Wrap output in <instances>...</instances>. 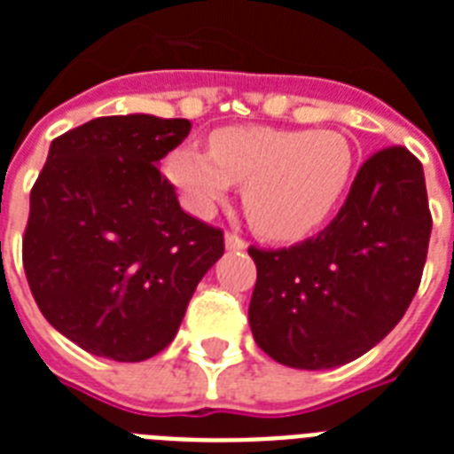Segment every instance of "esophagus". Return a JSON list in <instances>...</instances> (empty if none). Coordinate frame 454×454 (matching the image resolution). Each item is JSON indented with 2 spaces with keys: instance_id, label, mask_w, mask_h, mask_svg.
<instances>
[{
  "instance_id": "1",
  "label": "esophagus",
  "mask_w": 454,
  "mask_h": 454,
  "mask_svg": "<svg viewBox=\"0 0 454 454\" xmlns=\"http://www.w3.org/2000/svg\"><path fill=\"white\" fill-rule=\"evenodd\" d=\"M226 249L228 252H242V249H247V242L242 240V238H238L235 233H226Z\"/></svg>"
}]
</instances>
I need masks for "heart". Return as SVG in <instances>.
Returning a JSON list of instances; mask_svg holds the SVG:
<instances>
[{
	"instance_id": "heart-1",
	"label": "heart",
	"mask_w": 454,
	"mask_h": 454,
	"mask_svg": "<svg viewBox=\"0 0 454 454\" xmlns=\"http://www.w3.org/2000/svg\"><path fill=\"white\" fill-rule=\"evenodd\" d=\"M353 148L332 129L223 127L209 137V155L178 148L167 176L188 212L209 216L245 184L242 207L269 240H301L330 219L351 184Z\"/></svg>"
}]
</instances>
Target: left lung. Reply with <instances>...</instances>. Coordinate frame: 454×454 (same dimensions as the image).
<instances>
[{
    "instance_id": "left-lung-1",
    "label": "left lung",
    "mask_w": 454,
    "mask_h": 454,
    "mask_svg": "<svg viewBox=\"0 0 454 454\" xmlns=\"http://www.w3.org/2000/svg\"><path fill=\"white\" fill-rule=\"evenodd\" d=\"M429 235L422 162L401 145L374 153L317 238L290 249L249 247V327L259 348L297 370L360 358L405 316Z\"/></svg>"
}]
</instances>
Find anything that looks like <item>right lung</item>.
Here are the masks:
<instances>
[{
    "mask_svg": "<svg viewBox=\"0 0 454 454\" xmlns=\"http://www.w3.org/2000/svg\"><path fill=\"white\" fill-rule=\"evenodd\" d=\"M188 120L96 117L51 141L30 192L23 269L42 316L84 351L141 363L171 344L223 254V233L181 209L157 164Z\"/></svg>",
    "mask_w": 454,
    "mask_h": 454,
    "instance_id": "1",
    "label": "right lung"
}]
</instances>
